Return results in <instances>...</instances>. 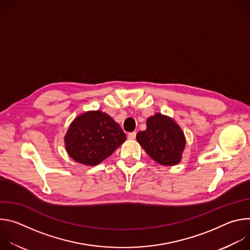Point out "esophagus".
I'll return each mask as SVG.
<instances>
[{
  "label": "esophagus",
  "instance_id": "esophagus-1",
  "mask_svg": "<svg viewBox=\"0 0 250 250\" xmlns=\"http://www.w3.org/2000/svg\"><path fill=\"white\" fill-rule=\"evenodd\" d=\"M127 136H128V138H129V139H134V138H135V136H136V132H135V131L129 132Z\"/></svg>",
  "mask_w": 250,
  "mask_h": 250
}]
</instances>
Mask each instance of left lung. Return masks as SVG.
<instances>
[{
    "label": "left lung",
    "mask_w": 250,
    "mask_h": 250,
    "mask_svg": "<svg viewBox=\"0 0 250 250\" xmlns=\"http://www.w3.org/2000/svg\"><path fill=\"white\" fill-rule=\"evenodd\" d=\"M146 129L139 131L136 139L146 153L162 165H176L181 160L185 136L172 120L156 114L146 122Z\"/></svg>",
    "instance_id": "left-lung-1"
}]
</instances>
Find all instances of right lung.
Segmentation results:
<instances>
[{"mask_svg": "<svg viewBox=\"0 0 250 250\" xmlns=\"http://www.w3.org/2000/svg\"><path fill=\"white\" fill-rule=\"evenodd\" d=\"M126 139L119 124L100 111L79 116L65 136L66 149L75 161L97 165L109 157Z\"/></svg>", "mask_w": 250, "mask_h": 250, "instance_id": "1", "label": "right lung"}]
</instances>
